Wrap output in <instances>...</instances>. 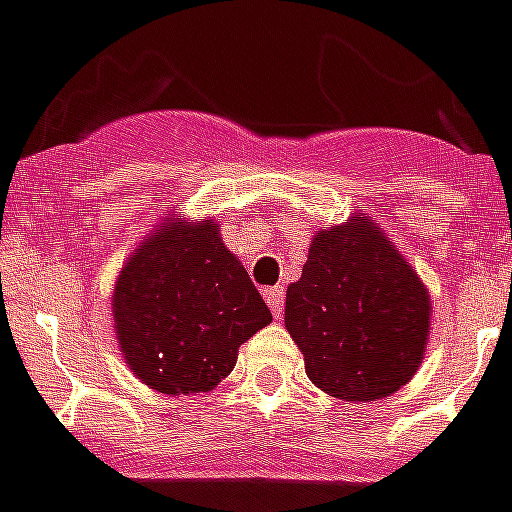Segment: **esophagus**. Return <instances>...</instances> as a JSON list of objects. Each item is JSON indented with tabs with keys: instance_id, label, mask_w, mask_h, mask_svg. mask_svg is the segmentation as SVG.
Listing matches in <instances>:
<instances>
[{
	"instance_id": "34e87169",
	"label": "esophagus",
	"mask_w": 512,
	"mask_h": 512,
	"mask_svg": "<svg viewBox=\"0 0 512 512\" xmlns=\"http://www.w3.org/2000/svg\"><path fill=\"white\" fill-rule=\"evenodd\" d=\"M264 298L269 303V308H272L274 318H282V310H285V290L282 287H269V290H264Z\"/></svg>"
}]
</instances>
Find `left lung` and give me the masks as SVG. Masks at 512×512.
<instances>
[{
    "instance_id": "left-lung-1",
    "label": "left lung",
    "mask_w": 512,
    "mask_h": 512,
    "mask_svg": "<svg viewBox=\"0 0 512 512\" xmlns=\"http://www.w3.org/2000/svg\"><path fill=\"white\" fill-rule=\"evenodd\" d=\"M285 326L321 391L375 401L417 373L430 295L381 227L357 217L316 233L303 277L287 287Z\"/></svg>"
}]
</instances>
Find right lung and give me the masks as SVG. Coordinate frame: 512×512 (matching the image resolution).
Returning a JSON list of instances; mask_svg holds the SVG:
<instances>
[{"label": "right lung", "mask_w": 512, "mask_h": 512, "mask_svg": "<svg viewBox=\"0 0 512 512\" xmlns=\"http://www.w3.org/2000/svg\"><path fill=\"white\" fill-rule=\"evenodd\" d=\"M111 308L131 373L173 396L212 391L233 370L240 344L272 323L212 220L160 222L121 269Z\"/></svg>", "instance_id": "right-lung-1"}]
</instances>
